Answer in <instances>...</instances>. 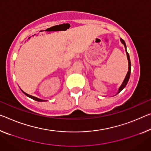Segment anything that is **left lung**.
<instances>
[{"label": "left lung", "mask_w": 151, "mask_h": 151, "mask_svg": "<svg viewBox=\"0 0 151 151\" xmlns=\"http://www.w3.org/2000/svg\"><path fill=\"white\" fill-rule=\"evenodd\" d=\"M120 40H121L122 43L123 44V45H124L125 48H126V52L127 60H128V71H127L126 78H125L124 82H123V83H122L121 86H120V87L119 88V90H118V92H117V94L118 93H119V92H121L122 90L123 89H124L125 87L126 86L127 83V82H128V80H129V76H130V73H131V62H130V59H129V56L128 52H127V50H126V43H125V41H124V40H123L122 38H120Z\"/></svg>", "instance_id": "left-lung-1"}]
</instances>
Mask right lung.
Here are the masks:
<instances>
[{"mask_svg": "<svg viewBox=\"0 0 151 151\" xmlns=\"http://www.w3.org/2000/svg\"><path fill=\"white\" fill-rule=\"evenodd\" d=\"M22 91L24 92V94L26 95L27 96L29 97V98H31V99H32L33 100H35V101H38V102H45V101H46L45 100H42V99H38V98H36V97H35V96H31V95H29V94H27V93H25V92L23 91V90H22Z\"/></svg>", "mask_w": 151, "mask_h": 151, "instance_id": "add662e5", "label": "right lung"}]
</instances>
